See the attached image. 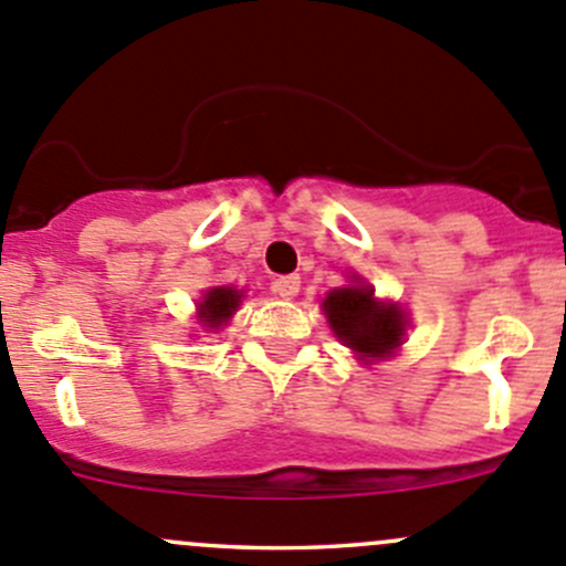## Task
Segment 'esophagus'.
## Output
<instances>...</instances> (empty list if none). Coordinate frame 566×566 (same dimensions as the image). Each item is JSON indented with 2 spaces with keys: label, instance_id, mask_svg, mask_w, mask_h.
<instances>
[{
  "label": "esophagus",
  "instance_id": "34e87169",
  "mask_svg": "<svg viewBox=\"0 0 566 566\" xmlns=\"http://www.w3.org/2000/svg\"><path fill=\"white\" fill-rule=\"evenodd\" d=\"M272 291H275L277 296H283V300H294L296 291H300V277L296 275L277 277V281H272Z\"/></svg>",
  "mask_w": 566,
  "mask_h": 566
}]
</instances>
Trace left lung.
<instances>
[{"instance_id": "obj_1", "label": "left lung", "mask_w": 566, "mask_h": 566, "mask_svg": "<svg viewBox=\"0 0 566 566\" xmlns=\"http://www.w3.org/2000/svg\"><path fill=\"white\" fill-rule=\"evenodd\" d=\"M324 313L335 335L360 357L390 355L405 335V316L399 307L374 300V289L368 285L329 291Z\"/></svg>"}]
</instances>
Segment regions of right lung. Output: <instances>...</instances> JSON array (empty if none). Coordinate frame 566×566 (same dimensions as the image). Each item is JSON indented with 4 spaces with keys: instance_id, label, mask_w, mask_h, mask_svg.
<instances>
[{
    "instance_id": "right-lung-1",
    "label": "right lung",
    "mask_w": 566,
    "mask_h": 566,
    "mask_svg": "<svg viewBox=\"0 0 566 566\" xmlns=\"http://www.w3.org/2000/svg\"><path fill=\"white\" fill-rule=\"evenodd\" d=\"M239 302H242V291L228 289V285H220V289L206 291L203 302L198 305L200 322H203V327L214 329V327H220L222 322H228V318L233 316V311L239 307Z\"/></svg>"
}]
</instances>
